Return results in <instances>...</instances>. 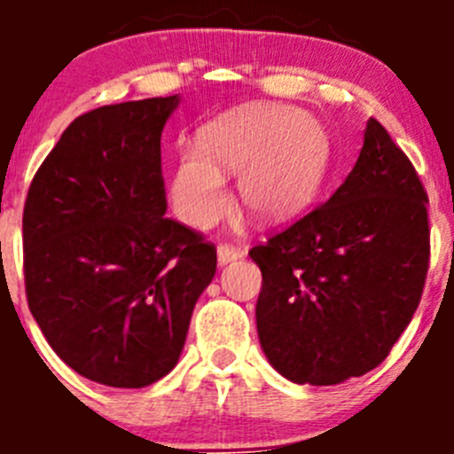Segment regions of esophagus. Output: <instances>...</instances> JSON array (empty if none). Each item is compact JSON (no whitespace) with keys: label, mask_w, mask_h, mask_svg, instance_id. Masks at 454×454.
<instances>
[{"label":"esophagus","mask_w":454,"mask_h":454,"mask_svg":"<svg viewBox=\"0 0 454 454\" xmlns=\"http://www.w3.org/2000/svg\"><path fill=\"white\" fill-rule=\"evenodd\" d=\"M240 256H243L240 247L231 246V243H220V246H218V263H220V266L236 262V259H240Z\"/></svg>","instance_id":"34e87169"}]
</instances>
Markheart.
Listing matches in <instances>:
<instances>
[{"instance_id":"1","label":"heart","mask_w":454,"mask_h":454,"mask_svg":"<svg viewBox=\"0 0 454 454\" xmlns=\"http://www.w3.org/2000/svg\"><path fill=\"white\" fill-rule=\"evenodd\" d=\"M330 147L323 127L291 106H246L208 122L198 150L177 154L170 175L175 214L211 227L227 211L223 175H239V198L262 223H284L314 202Z\"/></svg>"}]
</instances>
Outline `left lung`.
<instances>
[{"instance_id":"left-lung-1","label":"left lung","mask_w":454,"mask_h":454,"mask_svg":"<svg viewBox=\"0 0 454 454\" xmlns=\"http://www.w3.org/2000/svg\"><path fill=\"white\" fill-rule=\"evenodd\" d=\"M262 268L256 332L268 362L298 384L330 387L384 362L430 268L427 192L375 118L330 200L250 250Z\"/></svg>"}]
</instances>
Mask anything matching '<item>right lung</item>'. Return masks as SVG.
Listing matches in <instances>:
<instances>
[{
	"mask_svg": "<svg viewBox=\"0 0 454 454\" xmlns=\"http://www.w3.org/2000/svg\"><path fill=\"white\" fill-rule=\"evenodd\" d=\"M179 98L99 106L63 131L22 215L24 288L51 350L92 382L154 384L175 368L215 247L172 218L161 131Z\"/></svg>",
	"mask_w": 454,
	"mask_h": 454,
	"instance_id": "right-lung-1",
	"label": "right lung"
}]
</instances>
